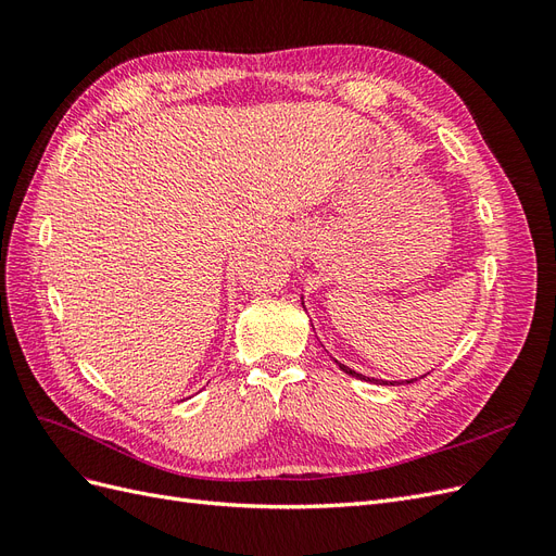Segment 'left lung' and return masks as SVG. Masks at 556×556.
Segmentation results:
<instances>
[{
    "label": "left lung",
    "mask_w": 556,
    "mask_h": 556,
    "mask_svg": "<svg viewBox=\"0 0 556 556\" xmlns=\"http://www.w3.org/2000/svg\"><path fill=\"white\" fill-rule=\"evenodd\" d=\"M341 366V371H345L348 376H352V378H359V380H368V382H378V380H371V378H366V376H362V374H357V371H352V368H348L345 364H341V362H336ZM417 380V378H415ZM415 380H406V382H415ZM382 384H387V382H382Z\"/></svg>",
    "instance_id": "obj_1"
}]
</instances>
